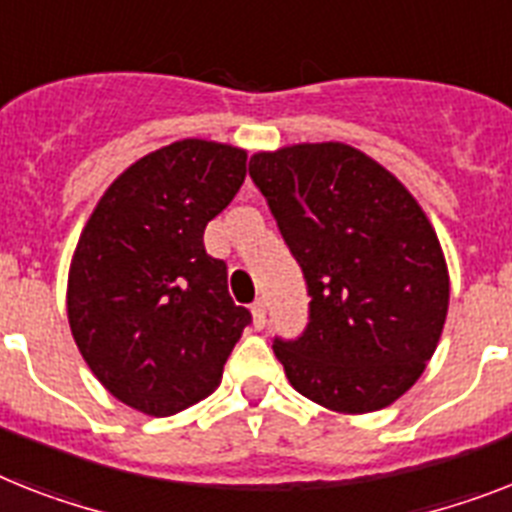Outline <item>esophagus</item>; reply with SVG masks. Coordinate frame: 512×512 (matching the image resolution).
Here are the masks:
<instances>
[{
	"label": "esophagus",
	"mask_w": 512,
	"mask_h": 512,
	"mask_svg": "<svg viewBox=\"0 0 512 512\" xmlns=\"http://www.w3.org/2000/svg\"><path fill=\"white\" fill-rule=\"evenodd\" d=\"M251 314H253V327L264 329V324H266V303L261 301V298L251 306Z\"/></svg>",
	"instance_id": "esophagus-1"
}]
</instances>
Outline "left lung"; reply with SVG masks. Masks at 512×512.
Segmentation results:
<instances>
[{
	"mask_svg": "<svg viewBox=\"0 0 512 512\" xmlns=\"http://www.w3.org/2000/svg\"><path fill=\"white\" fill-rule=\"evenodd\" d=\"M248 172L311 298L301 335L272 342L290 384L337 413L395 403L437 350L450 301L445 256L416 198L345 143L261 151Z\"/></svg>",
	"mask_w": 512,
	"mask_h": 512,
	"instance_id": "left-lung-1",
	"label": "left lung"
}]
</instances>
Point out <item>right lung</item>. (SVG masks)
I'll use <instances>...</instances> for the list:
<instances>
[{
    "mask_svg": "<svg viewBox=\"0 0 512 512\" xmlns=\"http://www.w3.org/2000/svg\"><path fill=\"white\" fill-rule=\"evenodd\" d=\"M246 159L225 143H170L122 172L83 227L67 319L88 369L135 411L172 416L211 395L251 324L204 248Z\"/></svg>",
    "mask_w": 512,
    "mask_h": 512,
    "instance_id": "1",
    "label": "right lung"
}]
</instances>
